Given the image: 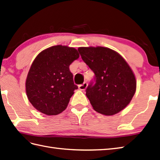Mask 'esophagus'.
Instances as JSON below:
<instances>
[{"label": "esophagus", "mask_w": 160, "mask_h": 160, "mask_svg": "<svg viewBox=\"0 0 160 160\" xmlns=\"http://www.w3.org/2000/svg\"><path fill=\"white\" fill-rule=\"evenodd\" d=\"M87 86H88L87 83L86 82H84L82 84L79 85L78 88H79L80 90H81V91H84V90H86V88H87Z\"/></svg>", "instance_id": "esophagus-1"}]
</instances>
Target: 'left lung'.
I'll list each match as a JSON object with an SVG mask.
<instances>
[{
  "instance_id": "obj_1",
  "label": "left lung",
  "mask_w": 160,
  "mask_h": 160,
  "mask_svg": "<svg viewBox=\"0 0 160 160\" xmlns=\"http://www.w3.org/2000/svg\"><path fill=\"white\" fill-rule=\"evenodd\" d=\"M78 52L84 62L95 73L86 95L93 109L110 116L123 110L136 90L132 69L121 56L108 48L80 47Z\"/></svg>"
}]
</instances>
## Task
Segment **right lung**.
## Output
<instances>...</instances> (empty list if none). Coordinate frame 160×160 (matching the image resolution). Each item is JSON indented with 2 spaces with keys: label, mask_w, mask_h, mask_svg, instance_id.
I'll return each instance as SVG.
<instances>
[{
  "label": "right lung",
  "mask_w": 160,
  "mask_h": 160,
  "mask_svg": "<svg viewBox=\"0 0 160 160\" xmlns=\"http://www.w3.org/2000/svg\"><path fill=\"white\" fill-rule=\"evenodd\" d=\"M74 48L54 46L41 52L26 80V92L32 106L47 115H57L68 106L74 90L69 65L79 58Z\"/></svg>",
  "instance_id": "obj_1"
}]
</instances>
